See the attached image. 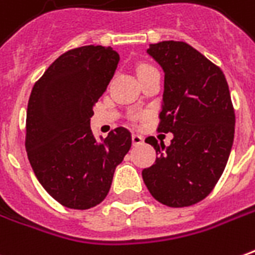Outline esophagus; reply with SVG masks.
<instances>
[{
    "label": "esophagus",
    "mask_w": 255,
    "mask_h": 255,
    "mask_svg": "<svg viewBox=\"0 0 255 255\" xmlns=\"http://www.w3.org/2000/svg\"><path fill=\"white\" fill-rule=\"evenodd\" d=\"M143 143V138L140 135H136V133H132V145H140Z\"/></svg>",
    "instance_id": "obj_1"
}]
</instances>
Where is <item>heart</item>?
Listing matches in <instances>:
<instances>
[{
  "label": "heart",
  "instance_id": "obj_1",
  "mask_svg": "<svg viewBox=\"0 0 255 255\" xmlns=\"http://www.w3.org/2000/svg\"><path fill=\"white\" fill-rule=\"evenodd\" d=\"M149 69H152V66H147V65H140L138 67V74L142 72H146V70H149Z\"/></svg>",
  "mask_w": 255,
  "mask_h": 255
}]
</instances>
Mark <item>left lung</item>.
<instances>
[{
  "mask_svg": "<svg viewBox=\"0 0 255 255\" xmlns=\"http://www.w3.org/2000/svg\"><path fill=\"white\" fill-rule=\"evenodd\" d=\"M147 53L164 72L158 131L170 146L146 138L158 157L142 171L150 195L168 207L203 200L222 175L235 136V110L218 66L182 41L150 44Z\"/></svg>",
  "mask_w": 255,
  "mask_h": 255,
  "instance_id": "left-lung-1",
  "label": "left lung"
}]
</instances>
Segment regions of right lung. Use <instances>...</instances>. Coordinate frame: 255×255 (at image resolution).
<instances>
[{"label": "right lung", "mask_w": 255, "mask_h": 255, "mask_svg": "<svg viewBox=\"0 0 255 255\" xmlns=\"http://www.w3.org/2000/svg\"><path fill=\"white\" fill-rule=\"evenodd\" d=\"M119 60V53L102 45L67 51L30 94L28 161L42 188L67 208L87 210L102 202L116 167L131 147L126 128H116L97 140L90 126L94 106L115 76Z\"/></svg>", "instance_id": "obj_1"}]
</instances>
